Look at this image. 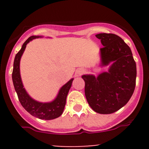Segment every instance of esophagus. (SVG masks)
Returning a JSON list of instances; mask_svg holds the SVG:
<instances>
[{
  "instance_id": "1",
  "label": "esophagus",
  "mask_w": 149,
  "mask_h": 149,
  "mask_svg": "<svg viewBox=\"0 0 149 149\" xmlns=\"http://www.w3.org/2000/svg\"><path fill=\"white\" fill-rule=\"evenodd\" d=\"M84 72H85V71H84V69H78L76 71V73H77V75H78V76H80V75L83 74V73Z\"/></svg>"
}]
</instances>
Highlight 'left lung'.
<instances>
[{
	"mask_svg": "<svg viewBox=\"0 0 149 149\" xmlns=\"http://www.w3.org/2000/svg\"><path fill=\"white\" fill-rule=\"evenodd\" d=\"M100 39V66H109L107 71L97 76H82L85 81V95L92 110L110 114L123 107L131 98L136 85V67L130 47L118 36L99 33Z\"/></svg>",
	"mask_w": 149,
	"mask_h": 149,
	"instance_id": "1",
	"label": "left lung"
}]
</instances>
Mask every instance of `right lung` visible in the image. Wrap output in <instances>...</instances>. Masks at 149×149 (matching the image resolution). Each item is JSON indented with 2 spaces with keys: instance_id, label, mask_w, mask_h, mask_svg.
Returning a JSON list of instances; mask_svg holds the SVG:
<instances>
[{
  "instance_id": "add662e5",
  "label": "right lung",
  "mask_w": 149,
  "mask_h": 149,
  "mask_svg": "<svg viewBox=\"0 0 149 149\" xmlns=\"http://www.w3.org/2000/svg\"><path fill=\"white\" fill-rule=\"evenodd\" d=\"M42 36H32L22 45L21 49L15 57L13 71L12 74L13 85L22 106L27 112L34 117L41 120H52L59 117L62 114L66 104V97L71 88L73 78H71L59 89L54 100L49 102H40L33 100L24 88L20 75V60L24 52L26 45L33 39L42 38Z\"/></svg>"
}]
</instances>
